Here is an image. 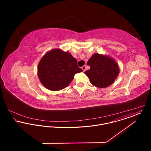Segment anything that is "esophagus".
I'll return each mask as SVG.
<instances>
[{
    "mask_svg": "<svg viewBox=\"0 0 151 151\" xmlns=\"http://www.w3.org/2000/svg\"><path fill=\"white\" fill-rule=\"evenodd\" d=\"M81 68L83 69V71H86V65H83V66L81 67Z\"/></svg>",
    "mask_w": 151,
    "mask_h": 151,
    "instance_id": "34e87169",
    "label": "esophagus"
}]
</instances>
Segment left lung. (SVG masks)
<instances>
[{"label": "left lung", "mask_w": 151, "mask_h": 151, "mask_svg": "<svg viewBox=\"0 0 151 151\" xmlns=\"http://www.w3.org/2000/svg\"><path fill=\"white\" fill-rule=\"evenodd\" d=\"M90 68L84 73L90 83L98 88H106L117 78L120 69L118 63L111 57L94 53L87 62Z\"/></svg>", "instance_id": "left-lung-1"}]
</instances>
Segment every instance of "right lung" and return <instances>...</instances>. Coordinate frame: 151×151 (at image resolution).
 <instances>
[{
  "label": "right lung",
  "instance_id": "right-lung-1",
  "mask_svg": "<svg viewBox=\"0 0 151 151\" xmlns=\"http://www.w3.org/2000/svg\"><path fill=\"white\" fill-rule=\"evenodd\" d=\"M77 60L68 52L54 49L45 53L38 65L41 84L50 91H59L68 86L74 75L83 71Z\"/></svg>",
  "mask_w": 151,
  "mask_h": 151
}]
</instances>
